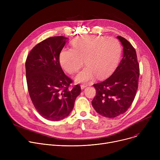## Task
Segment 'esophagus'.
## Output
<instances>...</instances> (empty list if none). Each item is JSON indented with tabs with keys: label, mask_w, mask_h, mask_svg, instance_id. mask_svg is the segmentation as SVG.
<instances>
[{
	"label": "esophagus",
	"mask_w": 160,
	"mask_h": 160,
	"mask_svg": "<svg viewBox=\"0 0 160 160\" xmlns=\"http://www.w3.org/2000/svg\"><path fill=\"white\" fill-rule=\"evenodd\" d=\"M88 86L87 85H85V84H82L81 86H80V88H81V89H84L85 88H86Z\"/></svg>",
	"instance_id": "34e87169"
}]
</instances>
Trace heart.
I'll list each match as a JSON object with an SVG mask.
<instances>
[{
  "label": "heart",
  "instance_id": "heart-1",
  "mask_svg": "<svg viewBox=\"0 0 160 160\" xmlns=\"http://www.w3.org/2000/svg\"><path fill=\"white\" fill-rule=\"evenodd\" d=\"M72 48H63L60 63L68 73H73L82 65H86L76 75L75 80L86 82L96 75L103 77L110 73L118 63L121 54L119 41L114 38L88 36L73 41Z\"/></svg>",
  "mask_w": 160,
  "mask_h": 160
}]
</instances>
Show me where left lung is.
<instances>
[{
  "mask_svg": "<svg viewBox=\"0 0 160 160\" xmlns=\"http://www.w3.org/2000/svg\"><path fill=\"white\" fill-rule=\"evenodd\" d=\"M123 46V57L115 71L107 79L93 84L96 96L92 100L95 111L114 118L131 106L138 88L139 65L136 50L130 42L117 36Z\"/></svg>",
  "mask_w": 160,
  "mask_h": 160,
  "instance_id": "8db88e82",
  "label": "left lung"
}]
</instances>
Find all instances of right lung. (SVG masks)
Masks as SVG:
<instances>
[{"label": "right lung", "mask_w": 160, "mask_h": 160, "mask_svg": "<svg viewBox=\"0 0 160 160\" xmlns=\"http://www.w3.org/2000/svg\"><path fill=\"white\" fill-rule=\"evenodd\" d=\"M67 38H48L33 47L25 67L28 89L32 102L45 119L60 121L72 110L80 94L78 84L69 89L72 80L65 74L59 57Z\"/></svg>", "instance_id": "1"}]
</instances>
